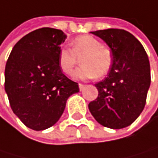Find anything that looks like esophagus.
Returning a JSON list of instances; mask_svg holds the SVG:
<instances>
[{
	"instance_id": "esophagus-1",
	"label": "esophagus",
	"mask_w": 158,
	"mask_h": 158,
	"mask_svg": "<svg viewBox=\"0 0 158 158\" xmlns=\"http://www.w3.org/2000/svg\"><path fill=\"white\" fill-rule=\"evenodd\" d=\"M78 87H80V90H81V91H82L83 88H84V85H83L82 83H78Z\"/></svg>"
}]
</instances>
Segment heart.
<instances>
[{
    "instance_id": "obj_1",
    "label": "heart",
    "mask_w": 158,
    "mask_h": 158,
    "mask_svg": "<svg viewBox=\"0 0 158 158\" xmlns=\"http://www.w3.org/2000/svg\"><path fill=\"white\" fill-rule=\"evenodd\" d=\"M80 60L82 65L77 70L76 77L81 80H88L107 75L112 65L113 55L111 49L104 47L95 37L82 35L72 42V49L62 48L58 59L60 68L68 76L73 75Z\"/></svg>"
}]
</instances>
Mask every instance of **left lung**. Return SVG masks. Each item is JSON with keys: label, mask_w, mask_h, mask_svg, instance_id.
<instances>
[{"label": "left lung", "mask_w": 158, "mask_h": 158, "mask_svg": "<svg viewBox=\"0 0 158 158\" xmlns=\"http://www.w3.org/2000/svg\"><path fill=\"white\" fill-rule=\"evenodd\" d=\"M110 48L113 62L108 77L95 84L98 96L89 110L103 127L121 129L130 126L144 109L151 83L150 63L140 42L121 29L91 31Z\"/></svg>", "instance_id": "left-lung-1"}]
</instances>
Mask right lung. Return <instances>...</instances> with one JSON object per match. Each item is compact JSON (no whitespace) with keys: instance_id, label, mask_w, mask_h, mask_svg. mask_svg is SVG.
<instances>
[{"instance_id":"1","label":"right lung","mask_w":158,"mask_h":158,"mask_svg":"<svg viewBox=\"0 0 158 158\" xmlns=\"http://www.w3.org/2000/svg\"><path fill=\"white\" fill-rule=\"evenodd\" d=\"M66 35L61 30L41 28L23 36L13 48L5 65L4 89L13 112L33 130L58 122L68 97L78 84L63 73L59 51Z\"/></svg>"}]
</instances>
